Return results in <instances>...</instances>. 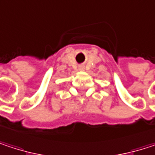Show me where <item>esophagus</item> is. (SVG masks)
I'll return each mask as SVG.
<instances>
[{
	"label": "esophagus",
	"instance_id": "obj_1",
	"mask_svg": "<svg viewBox=\"0 0 155 155\" xmlns=\"http://www.w3.org/2000/svg\"><path fill=\"white\" fill-rule=\"evenodd\" d=\"M80 70H84V67H82V66H81V67H80Z\"/></svg>",
	"mask_w": 155,
	"mask_h": 155
}]
</instances>
